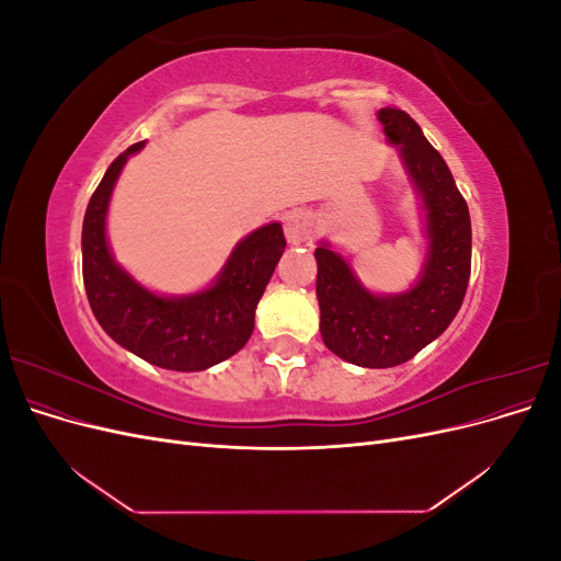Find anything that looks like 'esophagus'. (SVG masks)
I'll return each mask as SVG.
<instances>
[{"mask_svg": "<svg viewBox=\"0 0 561 561\" xmlns=\"http://www.w3.org/2000/svg\"><path fill=\"white\" fill-rule=\"evenodd\" d=\"M318 231V219L307 210H293L285 215V239L290 245L307 243Z\"/></svg>", "mask_w": 561, "mask_h": 561, "instance_id": "esophagus-1", "label": "esophagus"}]
</instances>
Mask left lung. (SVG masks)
Segmentation results:
<instances>
[{"mask_svg": "<svg viewBox=\"0 0 561 561\" xmlns=\"http://www.w3.org/2000/svg\"><path fill=\"white\" fill-rule=\"evenodd\" d=\"M377 116L421 201L426 260L410 290L375 295L344 254L322 241L316 248V295L325 346L346 363L381 369L414 358L449 328L466 297L472 233L468 206L445 159L414 118L396 107Z\"/></svg>", "mask_w": 561, "mask_h": 561, "instance_id": "left-lung-1", "label": "left lung"}]
</instances>
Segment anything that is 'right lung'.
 <instances>
[{
	"instance_id": "1",
	"label": "right lung",
	"mask_w": 561,
	"mask_h": 561,
	"mask_svg": "<svg viewBox=\"0 0 561 561\" xmlns=\"http://www.w3.org/2000/svg\"><path fill=\"white\" fill-rule=\"evenodd\" d=\"M145 142L128 147L107 168L93 192L81 229L87 297L118 346L175 371H201L239 353L254 330V309L285 250L278 222L264 225L236 243L217 278L194 295L151 293L116 264L107 243V210L126 161Z\"/></svg>"
}]
</instances>
